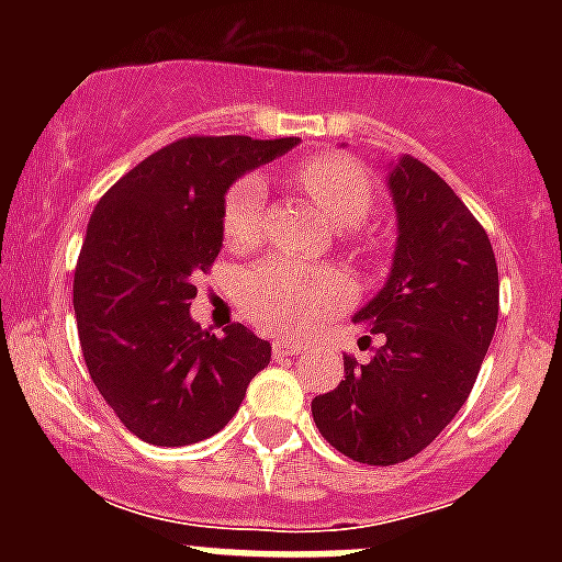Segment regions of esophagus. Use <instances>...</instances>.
I'll return each instance as SVG.
<instances>
[{
	"label": "esophagus",
	"instance_id": "obj_1",
	"mask_svg": "<svg viewBox=\"0 0 562 562\" xmlns=\"http://www.w3.org/2000/svg\"><path fill=\"white\" fill-rule=\"evenodd\" d=\"M301 349H304V346H301V342H295V340H276V342H272V355H276V357L301 355Z\"/></svg>",
	"mask_w": 562,
	"mask_h": 562
}]
</instances>
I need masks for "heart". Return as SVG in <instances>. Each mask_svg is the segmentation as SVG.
Here are the masks:
<instances>
[{"label":"heart","mask_w":562,"mask_h":562,"mask_svg":"<svg viewBox=\"0 0 562 562\" xmlns=\"http://www.w3.org/2000/svg\"><path fill=\"white\" fill-rule=\"evenodd\" d=\"M297 182L335 227H357L371 211L374 186L369 171L351 157L317 154L301 162ZM265 213V180L250 173L227 191L222 207V236L231 247L256 245ZM351 295L346 276L329 267H304L270 258L241 278L238 301L258 329L301 335L340 310Z\"/></svg>","instance_id":"1"}]
</instances>
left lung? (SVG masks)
Listing matches in <instances>:
<instances>
[{
    "label": "left lung",
    "mask_w": 562,
    "mask_h": 562,
    "mask_svg": "<svg viewBox=\"0 0 562 562\" xmlns=\"http://www.w3.org/2000/svg\"><path fill=\"white\" fill-rule=\"evenodd\" d=\"M385 182L396 211L389 281L351 317L382 342L369 362L342 357L340 385L312 400L331 448L380 467L416 456L453 422L498 324L493 245L453 188L408 154L389 162Z\"/></svg>",
    "instance_id": "obj_1"
}]
</instances>
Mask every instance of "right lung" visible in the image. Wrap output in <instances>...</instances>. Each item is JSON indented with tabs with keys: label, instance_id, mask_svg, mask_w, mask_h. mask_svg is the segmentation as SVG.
Wrapping results in <instances>:
<instances>
[{
	"label": "right lung",
	"instance_id": "obj_1",
	"mask_svg": "<svg viewBox=\"0 0 562 562\" xmlns=\"http://www.w3.org/2000/svg\"><path fill=\"white\" fill-rule=\"evenodd\" d=\"M297 137H186L114 182L89 216L72 284L95 389L137 439L182 448L236 416L272 346L247 326L216 337L191 317L193 278L222 250V207L238 177Z\"/></svg>",
	"mask_w": 562,
	"mask_h": 562
}]
</instances>
